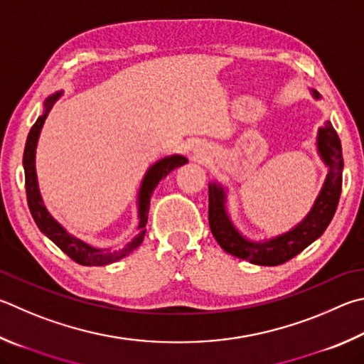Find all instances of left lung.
<instances>
[{
    "label": "left lung",
    "instance_id": "left-lung-1",
    "mask_svg": "<svg viewBox=\"0 0 364 364\" xmlns=\"http://www.w3.org/2000/svg\"><path fill=\"white\" fill-rule=\"evenodd\" d=\"M312 95L314 98H320L318 92L314 89ZM316 151L328 167V175L320 194L307 216L299 224L274 239L255 242L240 234V230L234 226L228 213L226 189L218 183L208 184L210 229L216 242L226 253L240 257V259H247L251 264H257V266H279V264L287 262L299 255L304 248H307L325 232L336 213V208H338L343 170L341 140L329 121L325 124V127L318 129Z\"/></svg>",
    "mask_w": 364,
    "mask_h": 364
}]
</instances>
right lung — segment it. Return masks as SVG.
<instances>
[{"label": "right lung", "mask_w": 364, "mask_h": 364, "mask_svg": "<svg viewBox=\"0 0 364 364\" xmlns=\"http://www.w3.org/2000/svg\"><path fill=\"white\" fill-rule=\"evenodd\" d=\"M63 95V90H58L55 94L46 98L44 102V113L36 119V122L33 124V127L26 138L25 151H23V168H25V188H26V200H28V208L31 211L33 220H35L36 226L39 230L50 239L55 245L60 248L63 253H67L73 261H76L81 266H107V264L116 262L122 259L124 256L132 253L135 248L140 247V243L144 239L146 234V223H148V213H149V200L153 196L154 189L162 178L167 176L171 170H175L180 165H184L188 159L184 156L173 154L162 157L156 164L151 165L144 173L140 191H138V232L134 239H132L127 245L121 250H109V248H98L90 245V243L84 242L81 239H76L75 235H71L67 229H65L60 223H57L52 215L46 208L43 202L41 193H39L38 186V176H36V146H38V138L41 134V129L44 125L46 117H48L49 111L54 107V103Z\"/></svg>", "instance_id": "obj_1"}]
</instances>
